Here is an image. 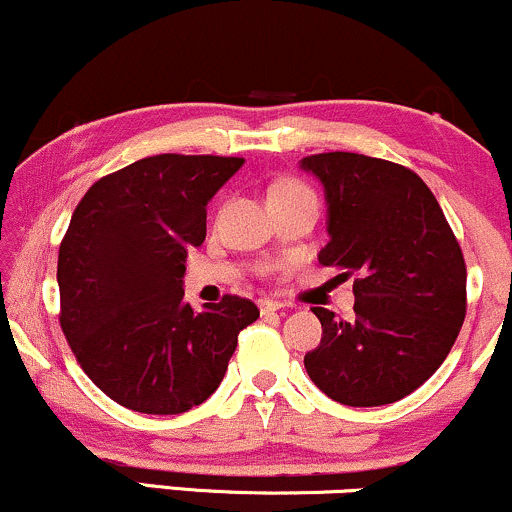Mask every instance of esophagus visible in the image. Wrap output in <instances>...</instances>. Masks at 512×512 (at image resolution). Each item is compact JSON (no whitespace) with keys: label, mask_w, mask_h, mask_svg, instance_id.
<instances>
[{"label":"esophagus","mask_w":512,"mask_h":512,"mask_svg":"<svg viewBox=\"0 0 512 512\" xmlns=\"http://www.w3.org/2000/svg\"><path fill=\"white\" fill-rule=\"evenodd\" d=\"M257 305H260L262 315H274V313H279L281 308H284V305H281L279 301H272V298H260Z\"/></svg>","instance_id":"1"}]
</instances>
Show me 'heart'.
<instances>
[{
  "mask_svg": "<svg viewBox=\"0 0 512 512\" xmlns=\"http://www.w3.org/2000/svg\"><path fill=\"white\" fill-rule=\"evenodd\" d=\"M308 187L301 185V182L296 180H286V182H279V185H274L272 190H269V195H276V192H305Z\"/></svg>",
  "mask_w": 512,
  "mask_h": 512,
  "instance_id": "b5f03b06",
  "label": "heart"
}]
</instances>
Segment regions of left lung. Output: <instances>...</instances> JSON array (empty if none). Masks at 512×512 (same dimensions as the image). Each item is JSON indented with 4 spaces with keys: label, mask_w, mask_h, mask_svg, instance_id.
Here are the masks:
<instances>
[{
    "label": "left lung",
    "mask_w": 512,
    "mask_h": 512,
    "mask_svg": "<svg viewBox=\"0 0 512 512\" xmlns=\"http://www.w3.org/2000/svg\"><path fill=\"white\" fill-rule=\"evenodd\" d=\"M325 187L330 243L317 260L354 279V317L313 308L310 380L349 407L407 397L450 354L467 313V267L438 199L414 170L349 151L305 156Z\"/></svg>",
    "instance_id": "1"
}]
</instances>
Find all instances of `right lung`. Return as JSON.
Masks as SVG:
<instances>
[{
	"label": "right lung",
	"mask_w": 512,
	"mask_h": 512,
	"mask_svg": "<svg viewBox=\"0 0 512 512\" xmlns=\"http://www.w3.org/2000/svg\"><path fill=\"white\" fill-rule=\"evenodd\" d=\"M245 158L149 156L88 187L57 260L60 325L84 373L142 414H182L214 395L257 305L185 303L187 250L207 204Z\"/></svg>",
	"instance_id": "add662e5"
}]
</instances>
